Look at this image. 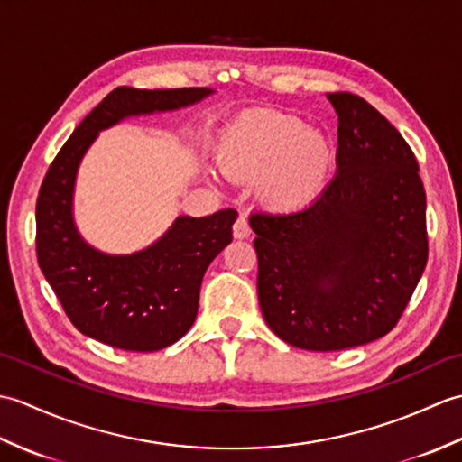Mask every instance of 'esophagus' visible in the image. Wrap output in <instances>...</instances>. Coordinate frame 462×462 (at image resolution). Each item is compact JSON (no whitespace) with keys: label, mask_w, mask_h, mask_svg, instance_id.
I'll list each match as a JSON object with an SVG mask.
<instances>
[{"label":"esophagus","mask_w":462,"mask_h":462,"mask_svg":"<svg viewBox=\"0 0 462 462\" xmlns=\"http://www.w3.org/2000/svg\"><path fill=\"white\" fill-rule=\"evenodd\" d=\"M234 238H238V240H246V238H250V234H252V230H250V224H248V218L244 214H240L238 218H236V222H234Z\"/></svg>","instance_id":"34e87169"}]
</instances>
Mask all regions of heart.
<instances>
[{
	"mask_svg": "<svg viewBox=\"0 0 462 462\" xmlns=\"http://www.w3.org/2000/svg\"><path fill=\"white\" fill-rule=\"evenodd\" d=\"M218 162L230 179H260L263 200L291 210L316 199L331 169L333 149L296 116L252 111L226 131Z\"/></svg>",
	"mask_w": 462,
	"mask_h": 462,
	"instance_id": "obj_1",
	"label": "heart"
}]
</instances>
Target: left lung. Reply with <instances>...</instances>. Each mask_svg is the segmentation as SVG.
I'll list each match as a JSON object with an SVG mask.
<instances>
[{
  "label": "left lung",
  "mask_w": 462,
  "mask_h": 462,
  "mask_svg": "<svg viewBox=\"0 0 462 462\" xmlns=\"http://www.w3.org/2000/svg\"><path fill=\"white\" fill-rule=\"evenodd\" d=\"M337 113V172L291 212H254L258 300L280 339L310 351L365 346L397 326L429 256L427 199L403 136L353 93Z\"/></svg>",
  "instance_id": "obj_1"
}]
</instances>
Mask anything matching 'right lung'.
<instances>
[{
    "label": "right lung",
    "instance_id": "right-lung-1",
    "mask_svg": "<svg viewBox=\"0 0 462 462\" xmlns=\"http://www.w3.org/2000/svg\"><path fill=\"white\" fill-rule=\"evenodd\" d=\"M212 93L206 87H116L85 116L49 166L35 206L37 262L83 336L116 349L159 351L192 328L204 272L232 242L238 212L179 216L149 248L113 256L89 246L77 232L73 192L81 159L103 129L126 116L182 109Z\"/></svg>",
    "mask_w": 462,
    "mask_h": 462
}]
</instances>
